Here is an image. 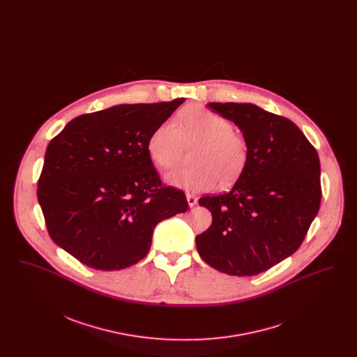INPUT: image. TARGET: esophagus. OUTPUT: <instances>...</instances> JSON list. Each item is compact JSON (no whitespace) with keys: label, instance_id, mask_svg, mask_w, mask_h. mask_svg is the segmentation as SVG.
I'll return each instance as SVG.
<instances>
[{"label":"esophagus","instance_id":"1","mask_svg":"<svg viewBox=\"0 0 357 357\" xmlns=\"http://www.w3.org/2000/svg\"><path fill=\"white\" fill-rule=\"evenodd\" d=\"M187 204L190 207H194L197 202H198V199L194 197V195H190V194H187L186 195Z\"/></svg>","mask_w":357,"mask_h":357}]
</instances>
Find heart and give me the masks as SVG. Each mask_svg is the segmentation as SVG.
<instances>
[{"label": "heart", "instance_id": "obj_1", "mask_svg": "<svg viewBox=\"0 0 357 357\" xmlns=\"http://www.w3.org/2000/svg\"><path fill=\"white\" fill-rule=\"evenodd\" d=\"M182 139L199 142L192 158L197 165L166 174L171 186L188 192L208 191L220 179L223 185L234 182L248 163L245 137L233 131L226 118L201 105L187 107L176 116V123L167 120L153 130L147 142L150 158L159 167L170 169L178 162Z\"/></svg>", "mask_w": 357, "mask_h": 357}]
</instances>
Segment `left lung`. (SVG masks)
Masks as SVG:
<instances>
[{
  "label": "left lung",
  "mask_w": 357,
  "mask_h": 357,
  "mask_svg": "<svg viewBox=\"0 0 357 357\" xmlns=\"http://www.w3.org/2000/svg\"><path fill=\"white\" fill-rule=\"evenodd\" d=\"M207 108L237 126L249 158L229 192L199 199L213 222L195 245L211 268L255 275L293 255L316 218L319 155L293 121L255 104L207 102Z\"/></svg>",
  "instance_id": "left-lung-1"
}]
</instances>
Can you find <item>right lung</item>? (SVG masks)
Returning a JSON list of instances; mask_svg holds the SVG:
<instances>
[{"instance_id":"1","label":"right lung","mask_w":357,"mask_h":357,"mask_svg":"<svg viewBox=\"0 0 357 357\" xmlns=\"http://www.w3.org/2000/svg\"><path fill=\"white\" fill-rule=\"evenodd\" d=\"M185 102L120 104L70 120L48 144L37 198L53 242L98 271L144 258L155 226L188 208L162 186L147 151L153 130Z\"/></svg>"}]
</instances>
